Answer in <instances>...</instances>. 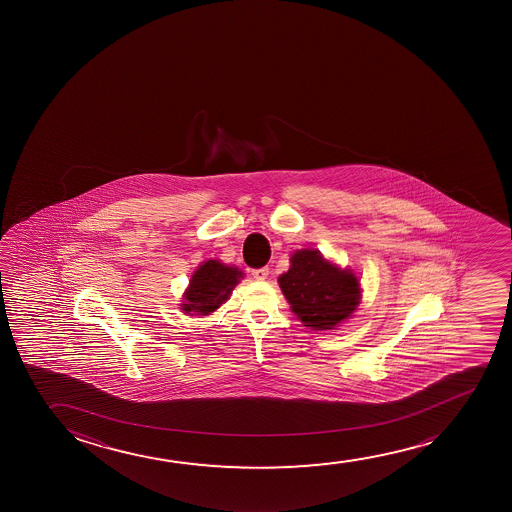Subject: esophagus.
I'll list each match as a JSON object with an SVG mask.
<instances>
[{"instance_id":"obj_1","label":"esophagus","mask_w":512,"mask_h":512,"mask_svg":"<svg viewBox=\"0 0 512 512\" xmlns=\"http://www.w3.org/2000/svg\"><path fill=\"white\" fill-rule=\"evenodd\" d=\"M268 273H270L268 268H256V270H253V277L256 280H265L268 277Z\"/></svg>"}]
</instances>
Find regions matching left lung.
Here are the masks:
<instances>
[{
  "mask_svg": "<svg viewBox=\"0 0 512 512\" xmlns=\"http://www.w3.org/2000/svg\"><path fill=\"white\" fill-rule=\"evenodd\" d=\"M279 284L298 319L319 331L350 317L361 296L354 273L329 263L317 249L296 251Z\"/></svg>",
  "mask_w": 512,
  "mask_h": 512,
  "instance_id": "1",
  "label": "left lung"
}]
</instances>
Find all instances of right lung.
Instances as JSON below:
<instances>
[{"instance_id":"obj_1","label":"right lung","mask_w":512,"mask_h":512,"mask_svg":"<svg viewBox=\"0 0 512 512\" xmlns=\"http://www.w3.org/2000/svg\"><path fill=\"white\" fill-rule=\"evenodd\" d=\"M240 277L242 272H239V268L223 265L216 259L205 261L193 273L190 287L184 293V312L211 314L221 307L223 301L228 300L233 287L239 284Z\"/></svg>"}]
</instances>
